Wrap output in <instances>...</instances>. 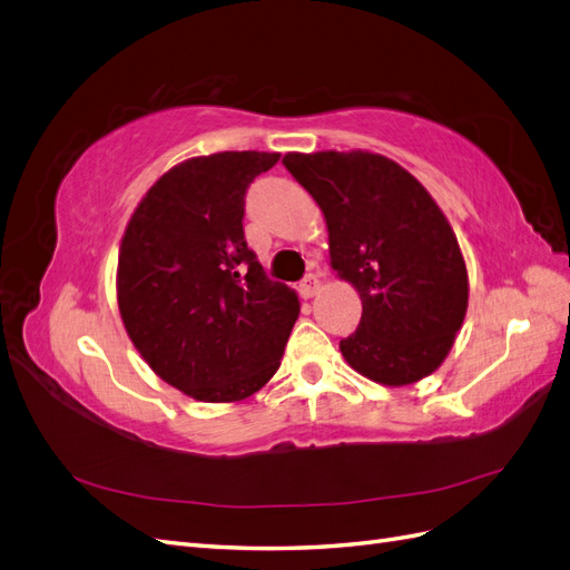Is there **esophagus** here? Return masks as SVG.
<instances>
[{"label": "esophagus", "mask_w": 570, "mask_h": 570, "mask_svg": "<svg viewBox=\"0 0 570 570\" xmlns=\"http://www.w3.org/2000/svg\"><path fill=\"white\" fill-rule=\"evenodd\" d=\"M318 278L316 275H306V278L299 283V295L304 297V299H312L316 292H318Z\"/></svg>", "instance_id": "obj_1"}]
</instances>
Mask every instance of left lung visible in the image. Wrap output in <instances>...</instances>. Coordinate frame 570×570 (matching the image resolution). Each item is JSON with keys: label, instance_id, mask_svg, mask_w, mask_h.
<instances>
[{"label": "left lung", "instance_id": "1", "mask_svg": "<svg viewBox=\"0 0 570 570\" xmlns=\"http://www.w3.org/2000/svg\"><path fill=\"white\" fill-rule=\"evenodd\" d=\"M285 168L325 216L331 266L361 297L347 364L400 387L440 368L469 306L456 235L409 170L373 151H289Z\"/></svg>", "mask_w": 570, "mask_h": 570}]
</instances>
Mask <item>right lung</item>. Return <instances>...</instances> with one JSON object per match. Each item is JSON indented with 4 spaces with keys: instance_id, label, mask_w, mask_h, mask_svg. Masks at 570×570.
<instances>
[{
    "instance_id": "obj_1",
    "label": "right lung",
    "mask_w": 570,
    "mask_h": 570,
    "mask_svg": "<svg viewBox=\"0 0 570 570\" xmlns=\"http://www.w3.org/2000/svg\"><path fill=\"white\" fill-rule=\"evenodd\" d=\"M281 154L218 151L174 166L137 204L118 252V312L161 381L239 402L278 371L297 292L268 281L245 239L249 183Z\"/></svg>"
}]
</instances>
